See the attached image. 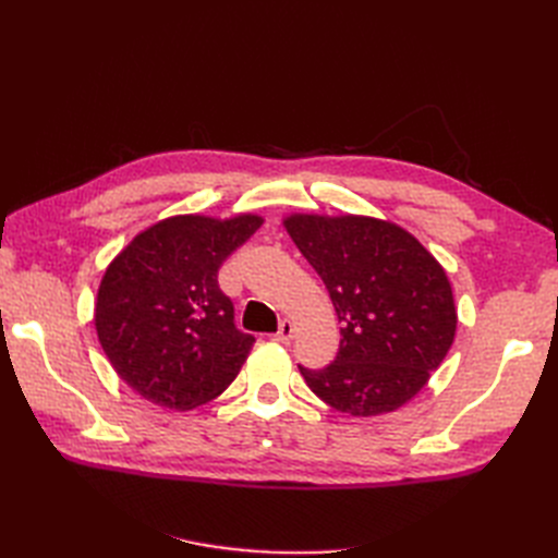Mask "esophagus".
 I'll list each match as a JSON object with an SVG mask.
<instances>
[{"label":"esophagus","instance_id":"esophagus-1","mask_svg":"<svg viewBox=\"0 0 558 558\" xmlns=\"http://www.w3.org/2000/svg\"><path fill=\"white\" fill-rule=\"evenodd\" d=\"M293 332H295V328H293L291 320L283 318L281 324H279V330H277V335H275V340L281 342V344H289V342L293 340Z\"/></svg>","mask_w":558,"mask_h":558}]
</instances>
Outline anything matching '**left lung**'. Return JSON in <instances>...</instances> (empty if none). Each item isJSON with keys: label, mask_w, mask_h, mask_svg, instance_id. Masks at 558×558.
Segmentation results:
<instances>
[{"label": "left lung", "mask_w": 558, "mask_h": 558, "mask_svg": "<svg viewBox=\"0 0 558 558\" xmlns=\"http://www.w3.org/2000/svg\"><path fill=\"white\" fill-rule=\"evenodd\" d=\"M283 226L324 279L342 324L330 365H298L307 386L351 416L402 408L453 342L456 307L442 265L408 230L379 218L293 214Z\"/></svg>", "instance_id": "1"}]
</instances>
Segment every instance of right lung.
<instances>
[{
    "label": "right lung",
    "instance_id": "1",
    "mask_svg": "<svg viewBox=\"0 0 558 558\" xmlns=\"http://www.w3.org/2000/svg\"><path fill=\"white\" fill-rule=\"evenodd\" d=\"M260 216H172L140 232L107 267L95 328L132 391L177 412L221 396L256 337L234 326L218 269Z\"/></svg>",
    "mask_w": 558,
    "mask_h": 558
}]
</instances>
